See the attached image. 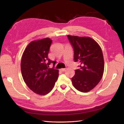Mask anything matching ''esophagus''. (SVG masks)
Returning <instances> with one entry per match:
<instances>
[{
	"instance_id": "1",
	"label": "esophagus",
	"mask_w": 124,
	"mask_h": 124,
	"mask_svg": "<svg viewBox=\"0 0 124 124\" xmlns=\"http://www.w3.org/2000/svg\"><path fill=\"white\" fill-rule=\"evenodd\" d=\"M66 68H62L60 70L61 71V72H65V71H66Z\"/></svg>"
}]
</instances>
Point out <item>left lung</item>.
Returning a JSON list of instances; mask_svg holds the SVG:
<instances>
[{"mask_svg": "<svg viewBox=\"0 0 124 124\" xmlns=\"http://www.w3.org/2000/svg\"><path fill=\"white\" fill-rule=\"evenodd\" d=\"M67 37L74 49L75 62L80 63V69L75 70L72 78L74 87L78 91H91L101 80L104 63L103 52L99 44L88 37L68 35Z\"/></svg>", "mask_w": 124, "mask_h": 124, "instance_id": "left-lung-1", "label": "left lung"}]
</instances>
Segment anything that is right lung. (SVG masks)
<instances>
[{"label":"right lung","instance_id":"add662e5","mask_svg":"<svg viewBox=\"0 0 124 124\" xmlns=\"http://www.w3.org/2000/svg\"><path fill=\"white\" fill-rule=\"evenodd\" d=\"M52 40L49 38L31 41L23 53L21 70L24 81L32 91L45 95L53 89L58 70L49 68L54 61L47 58Z\"/></svg>","mask_w":124,"mask_h":124}]
</instances>
